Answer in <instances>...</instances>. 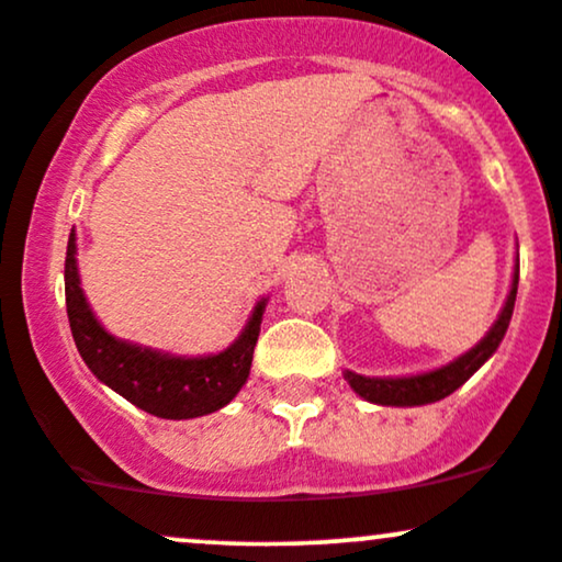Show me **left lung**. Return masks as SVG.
<instances>
[{
  "label": "left lung",
  "instance_id": "8db88e82",
  "mask_svg": "<svg viewBox=\"0 0 562 562\" xmlns=\"http://www.w3.org/2000/svg\"><path fill=\"white\" fill-rule=\"evenodd\" d=\"M518 272L515 267L513 274V288H509V295L505 301V308H502L499 319L494 322V327L488 330L486 338L481 340L479 346L470 348L465 357H460L457 362H451L441 370L425 372V375H412V378H364L357 375V372H346L348 385L359 393V396L367 398L372 404L383 406H420V404H434L438 398H447L449 393L460 389L465 380L473 375L479 367L486 362L488 357L496 351V346L505 338L509 317H513L515 308V295H518Z\"/></svg>",
  "mask_w": 562,
  "mask_h": 562
}]
</instances>
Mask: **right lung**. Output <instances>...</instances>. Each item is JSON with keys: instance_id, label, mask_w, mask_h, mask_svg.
I'll return each instance as SVG.
<instances>
[{"instance_id": "obj_1", "label": "right lung", "mask_w": 562, "mask_h": 562, "mask_svg": "<svg viewBox=\"0 0 562 562\" xmlns=\"http://www.w3.org/2000/svg\"><path fill=\"white\" fill-rule=\"evenodd\" d=\"M66 308L76 348L97 380L111 385L126 402L164 420H190V417L209 415L235 398V393L248 380L263 317L261 301L240 338L214 357H169L115 340L102 330L83 299L79 269H76L74 232L66 250Z\"/></svg>"}]
</instances>
